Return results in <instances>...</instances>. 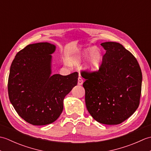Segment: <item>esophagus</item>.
<instances>
[{
  "label": "esophagus",
  "mask_w": 151,
  "mask_h": 151,
  "mask_svg": "<svg viewBox=\"0 0 151 151\" xmlns=\"http://www.w3.org/2000/svg\"><path fill=\"white\" fill-rule=\"evenodd\" d=\"M83 82H84V81H83L82 78L81 76H79L78 78V85H82L83 84Z\"/></svg>",
  "instance_id": "esophagus-1"
}]
</instances>
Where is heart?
Returning <instances> with one entry per match:
<instances>
[{"label":"heart","mask_w":151,"mask_h":151,"mask_svg":"<svg viewBox=\"0 0 151 151\" xmlns=\"http://www.w3.org/2000/svg\"><path fill=\"white\" fill-rule=\"evenodd\" d=\"M87 59V67L91 71H97L101 65L102 56L101 52L95 47H89L87 49L79 50L71 58V62L74 64L81 63Z\"/></svg>","instance_id":"heart-1"}]
</instances>
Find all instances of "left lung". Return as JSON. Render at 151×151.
I'll list each match as a JSON object with an SVG mask.
<instances>
[{"label": "left lung", "mask_w": 151, "mask_h": 151, "mask_svg": "<svg viewBox=\"0 0 151 151\" xmlns=\"http://www.w3.org/2000/svg\"><path fill=\"white\" fill-rule=\"evenodd\" d=\"M106 50L97 71L82 70L86 79V108L99 123L118 124L130 117L138 108L142 73L133 54L116 42L101 44Z\"/></svg>", "instance_id": "left-lung-1"}]
</instances>
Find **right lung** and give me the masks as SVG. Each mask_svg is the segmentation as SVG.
I'll return each instance as SVG.
<instances>
[{
	"instance_id": "add662e5",
	"label": "right lung",
	"mask_w": 151,
	"mask_h": 151,
	"mask_svg": "<svg viewBox=\"0 0 151 151\" xmlns=\"http://www.w3.org/2000/svg\"><path fill=\"white\" fill-rule=\"evenodd\" d=\"M56 46L49 43L28 45L16 54L9 70V101L22 119L33 125L55 121L63 109V99L76 86L78 73L51 75Z\"/></svg>"
}]
</instances>
